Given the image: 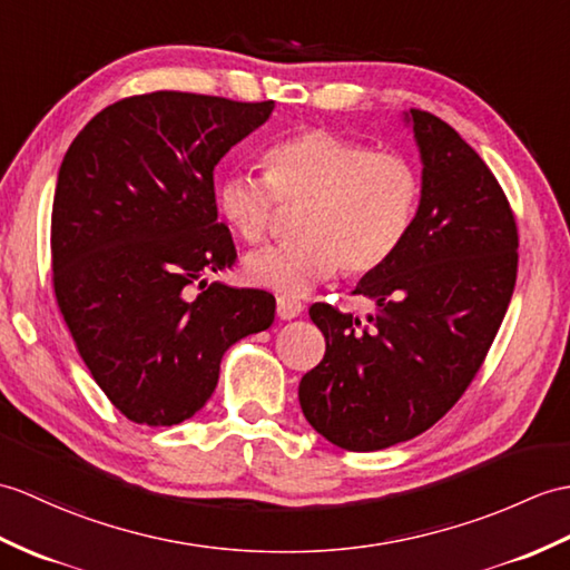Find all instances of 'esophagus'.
<instances>
[{"instance_id": "esophagus-1", "label": "esophagus", "mask_w": 570, "mask_h": 570, "mask_svg": "<svg viewBox=\"0 0 570 570\" xmlns=\"http://www.w3.org/2000/svg\"><path fill=\"white\" fill-rule=\"evenodd\" d=\"M303 313V303L291 298V296H279L276 298V315L282 317V321H294Z\"/></svg>"}]
</instances>
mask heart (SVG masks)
<instances>
[{
    "label": "heart",
    "instance_id": "obj_1",
    "mask_svg": "<svg viewBox=\"0 0 570 570\" xmlns=\"http://www.w3.org/2000/svg\"><path fill=\"white\" fill-rule=\"evenodd\" d=\"M267 179L233 171L216 189V206L240 240L255 245L269 233L274 198L303 204L298 237L247 255L245 274L257 286L298 296L345 274H366L403 245L420 204L415 165L395 153L325 128H308L274 142L264 155Z\"/></svg>",
    "mask_w": 570,
    "mask_h": 570
}]
</instances>
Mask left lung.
<instances>
[{"instance_id":"obj_1","label":"left lung","mask_w":570,"mask_h":570,"mask_svg":"<svg viewBox=\"0 0 570 570\" xmlns=\"http://www.w3.org/2000/svg\"><path fill=\"white\" fill-rule=\"evenodd\" d=\"M403 121L420 150V204L403 245L354 288L376 313L308 311L325 356L298 383L301 410L347 452L413 440L461 399L518 279V225L493 171L442 118L410 109Z\"/></svg>"}]
</instances>
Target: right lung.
<instances>
[{
	"instance_id": "right-lung-1",
	"label": "right lung",
	"mask_w": 570,
	"mask_h": 570,
	"mask_svg": "<svg viewBox=\"0 0 570 570\" xmlns=\"http://www.w3.org/2000/svg\"><path fill=\"white\" fill-rule=\"evenodd\" d=\"M272 111L274 101L153 91L106 106L62 157L56 298L99 389L138 425L191 417L216 391L223 354L274 323L267 291L204 279L237 257L214 169Z\"/></svg>"
}]
</instances>
